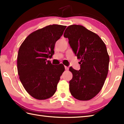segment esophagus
Instances as JSON below:
<instances>
[{
    "label": "esophagus",
    "mask_w": 124,
    "mask_h": 124,
    "mask_svg": "<svg viewBox=\"0 0 124 124\" xmlns=\"http://www.w3.org/2000/svg\"><path fill=\"white\" fill-rule=\"evenodd\" d=\"M65 70H68V69H69V67L65 66Z\"/></svg>",
    "instance_id": "esophagus-1"
}]
</instances>
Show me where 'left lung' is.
Returning <instances> with one entry per match:
<instances>
[{
    "instance_id": "obj_1",
    "label": "left lung",
    "mask_w": 124,
    "mask_h": 124,
    "mask_svg": "<svg viewBox=\"0 0 124 124\" xmlns=\"http://www.w3.org/2000/svg\"><path fill=\"white\" fill-rule=\"evenodd\" d=\"M64 37L80 59V70L69 68L73 76L69 81L70 93L77 100H91L101 90L108 73L109 56L106 45L96 33L80 25L69 26Z\"/></svg>"
}]
</instances>
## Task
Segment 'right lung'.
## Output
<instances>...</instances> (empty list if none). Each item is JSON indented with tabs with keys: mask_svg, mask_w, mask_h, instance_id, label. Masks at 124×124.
Wrapping results in <instances>:
<instances>
[{
	"mask_svg": "<svg viewBox=\"0 0 124 124\" xmlns=\"http://www.w3.org/2000/svg\"><path fill=\"white\" fill-rule=\"evenodd\" d=\"M66 26L53 24L29 35L21 45L17 55V71L24 88L31 96L46 100L57 89L65 68L62 64L53 65L47 59L54 54V46Z\"/></svg>",
	"mask_w": 124,
	"mask_h": 124,
	"instance_id": "add662e5",
	"label": "right lung"
}]
</instances>
